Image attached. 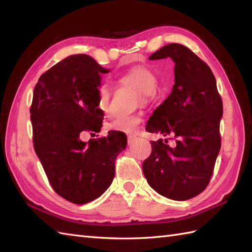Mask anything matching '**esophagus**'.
Here are the masks:
<instances>
[{
    "mask_svg": "<svg viewBox=\"0 0 252 252\" xmlns=\"http://www.w3.org/2000/svg\"><path fill=\"white\" fill-rule=\"evenodd\" d=\"M135 136H127V144H129V145H130V144H132L133 142H134L135 141Z\"/></svg>",
    "mask_w": 252,
    "mask_h": 252,
    "instance_id": "esophagus-1",
    "label": "esophagus"
}]
</instances>
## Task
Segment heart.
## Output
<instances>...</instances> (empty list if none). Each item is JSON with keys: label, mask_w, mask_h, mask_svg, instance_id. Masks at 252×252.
Listing matches in <instances>:
<instances>
[{"label": "heart", "mask_w": 252, "mask_h": 252, "mask_svg": "<svg viewBox=\"0 0 252 252\" xmlns=\"http://www.w3.org/2000/svg\"><path fill=\"white\" fill-rule=\"evenodd\" d=\"M119 82L122 85L129 87L136 91L137 101L147 106L155 103L159 97L160 90L158 87V78L151 68L143 65L132 67L119 77ZM110 88L107 83H101L97 90V106L105 115L110 114ZM142 122L140 116L118 117L107 125V127L112 131H119L126 134H134L138 130Z\"/></svg>", "instance_id": "b5f03b06"}]
</instances>
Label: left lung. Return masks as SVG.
<instances>
[{
	"mask_svg": "<svg viewBox=\"0 0 252 252\" xmlns=\"http://www.w3.org/2000/svg\"><path fill=\"white\" fill-rule=\"evenodd\" d=\"M174 62L172 92L154 111L146 131L173 136L174 146L152 141V154L143 162L152 189L173 200H187L206 189L221 148L223 103L210 67L189 47L171 43L149 60Z\"/></svg>",
	"mask_w": 252,
	"mask_h": 252,
	"instance_id": "1",
	"label": "left lung"
}]
</instances>
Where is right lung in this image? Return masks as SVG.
<instances>
[{"instance_id": "add662e5", "label": "right lung", "mask_w": 252, "mask_h": 252, "mask_svg": "<svg viewBox=\"0 0 252 252\" xmlns=\"http://www.w3.org/2000/svg\"><path fill=\"white\" fill-rule=\"evenodd\" d=\"M109 70L85 54L68 56L39 78L30 107L32 140L36 156L51 186L76 205L92 201L110 186L115 161L126 147L119 131L91 138L98 133L104 112L97 106L100 74Z\"/></svg>"}]
</instances>
